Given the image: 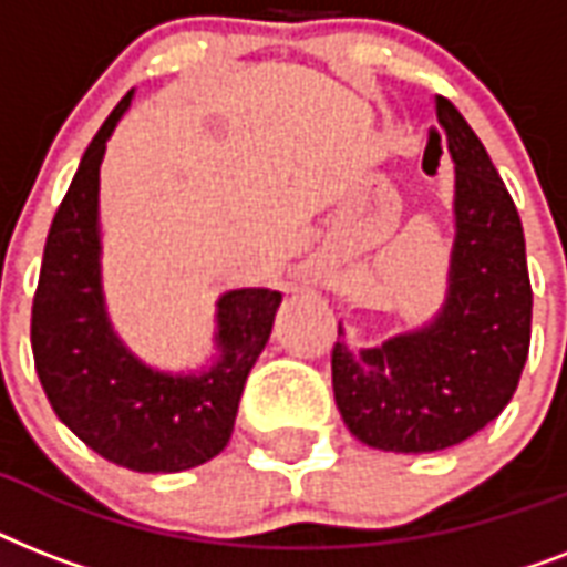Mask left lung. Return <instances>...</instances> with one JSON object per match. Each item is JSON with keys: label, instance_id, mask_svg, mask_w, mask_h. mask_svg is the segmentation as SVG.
Listing matches in <instances>:
<instances>
[{"label": "left lung", "instance_id": "left-lung-1", "mask_svg": "<svg viewBox=\"0 0 567 567\" xmlns=\"http://www.w3.org/2000/svg\"><path fill=\"white\" fill-rule=\"evenodd\" d=\"M456 171L453 249L439 315L379 347L347 344L338 323L332 391L347 430L385 453H435L492 423L529 353L533 288L518 208L456 105L435 100Z\"/></svg>", "mask_w": 567, "mask_h": 567}]
</instances>
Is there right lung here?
<instances>
[{"label":"right lung","mask_w":567,"mask_h":567,"mask_svg":"<svg viewBox=\"0 0 567 567\" xmlns=\"http://www.w3.org/2000/svg\"><path fill=\"white\" fill-rule=\"evenodd\" d=\"M132 100L135 91L117 102L84 150L49 226L31 306V350L49 403L87 447L137 474H179L229 444L240 391L270 338L282 293H220L217 353L199 371H162L128 350L102 291L100 167Z\"/></svg>","instance_id":"1"}]
</instances>
